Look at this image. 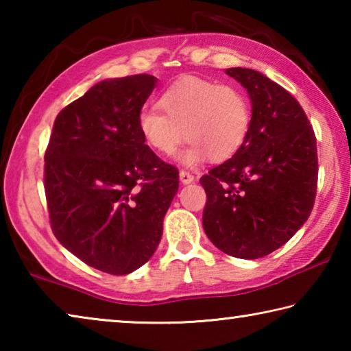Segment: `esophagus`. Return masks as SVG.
<instances>
[{
    "label": "esophagus",
    "mask_w": 351,
    "mask_h": 351,
    "mask_svg": "<svg viewBox=\"0 0 351 351\" xmlns=\"http://www.w3.org/2000/svg\"><path fill=\"white\" fill-rule=\"evenodd\" d=\"M180 180H181L182 184H190V182H193L195 176L190 173V171H187V170H181L180 171Z\"/></svg>",
    "instance_id": "1"
}]
</instances>
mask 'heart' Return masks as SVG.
<instances>
[{
	"label": "heart",
	"mask_w": 351,
	"mask_h": 351,
	"mask_svg": "<svg viewBox=\"0 0 351 351\" xmlns=\"http://www.w3.org/2000/svg\"><path fill=\"white\" fill-rule=\"evenodd\" d=\"M159 106L139 112L142 139L156 153L171 154L186 136L189 144L178 154L186 165L206 156L228 161L246 142L252 123L251 102L240 88L193 77L169 86Z\"/></svg>",
	"instance_id": "obj_1"
}]
</instances>
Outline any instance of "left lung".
<instances>
[{"instance_id":"8db88e82","label":"left lung","mask_w":351,"mask_h":351,"mask_svg":"<svg viewBox=\"0 0 351 351\" xmlns=\"http://www.w3.org/2000/svg\"><path fill=\"white\" fill-rule=\"evenodd\" d=\"M226 74L247 90L252 123L240 150L201 176L203 228L219 251L254 260L283 246L310 217L316 136L300 104L276 82L247 68Z\"/></svg>"}]
</instances>
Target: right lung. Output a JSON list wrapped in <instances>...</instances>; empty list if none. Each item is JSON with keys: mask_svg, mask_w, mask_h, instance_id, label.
Listing matches in <instances>:
<instances>
[{"mask_svg": "<svg viewBox=\"0 0 351 351\" xmlns=\"http://www.w3.org/2000/svg\"><path fill=\"white\" fill-rule=\"evenodd\" d=\"M156 77L102 80L58 112L45 153V193L56 239L106 274L141 268L162 237L178 170L139 133Z\"/></svg>", "mask_w": 351, "mask_h": 351, "instance_id": "obj_1", "label": "right lung"}]
</instances>
